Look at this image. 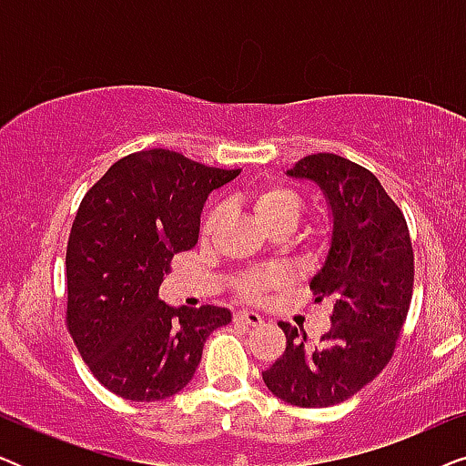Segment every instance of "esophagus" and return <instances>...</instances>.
Wrapping results in <instances>:
<instances>
[{
    "label": "esophagus",
    "instance_id": "1",
    "mask_svg": "<svg viewBox=\"0 0 466 466\" xmlns=\"http://www.w3.org/2000/svg\"><path fill=\"white\" fill-rule=\"evenodd\" d=\"M235 322H244L248 327H260L263 324V316L257 314V311H238L235 314Z\"/></svg>",
    "mask_w": 466,
    "mask_h": 466
}]
</instances>
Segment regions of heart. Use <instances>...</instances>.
I'll list each match as a JSON object with an SVG mask.
<instances>
[{"instance_id": "obj_1", "label": "heart", "mask_w": 466, "mask_h": 466, "mask_svg": "<svg viewBox=\"0 0 466 466\" xmlns=\"http://www.w3.org/2000/svg\"><path fill=\"white\" fill-rule=\"evenodd\" d=\"M252 212L257 220L263 225L269 233L286 231L290 233L301 220L305 203L303 197L297 193L295 188L286 187V184H265L252 190L250 195ZM225 209L216 208L212 214L203 222V233H212L214 227L218 225ZM286 282L284 271L279 269H263V271H244L235 279V290L246 299H260L269 290L279 289Z\"/></svg>"}]
</instances>
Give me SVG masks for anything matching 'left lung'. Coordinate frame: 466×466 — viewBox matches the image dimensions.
I'll list each match as a JSON object with an SVG mask.
<instances>
[{
  "label": "left lung",
  "instance_id": "1",
  "mask_svg": "<svg viewBox=\"0 0 466 466\" xmlns=\"http://www.w3.org/2000/svg\"><path fill=\"white\" fill-rule=\"evenodd\" d=\"M286 176L311 180L333 214L327 258L309 289L333 303V327L318 346L279 322L286 350L263 371L278 399L330 407L354 397L392 359L413 290V250L405 216L371 171L330 152L295 163Z\"/></svg>",
  "mask_w": 466,
  "mask_h": 466
}]
</instances>
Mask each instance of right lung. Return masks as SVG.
I'll list each match as a JSON object with an SVG mask.
<instances>
[{
	"label": "right lung",
	"instance_id": "add662e5",
	"mask_svg": "<svg viewBox=\"0 0 466 466\" xmlns=\"http://www.w3.org/2000/svg\"><path fill=\"white\" fill-rule=\"evenodd\" d=\"M239 169L208 167L174 150L120 158L82 199L67 241V329L95 378L129 400L180 392L212 330L216 305L171 308L158 286L174 254L199 239L208 195Z\"/></svg>",
	"mask_w": 466,
	"mask_h": 466
}]
</instances>
